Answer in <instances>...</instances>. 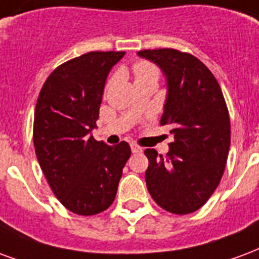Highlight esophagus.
<instances>
[{"label":"esophagus","mask_w":259,"mask_h":259,"mask_svg":"<svg viewBox=\"0 0 259 259\" xmlns=\"http://www.w3.org/2000/svg\"><path fill=\"white\" fill-rule=\"evenodd\" d=\"M131 150L132 153H142V148L141 146H138L135 143H131Z\"/></svg>","instance_id":"1"}]
</instances>
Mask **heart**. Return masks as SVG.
<instances>
[{"label": "heart", "instance_id": "1", "mask_svg": "<svg viewBox=\"0 0 259 259\" xmlns=\"http://www.w3.org/2000/svg\"><path fill=\"white\" fill-rule=\"evenodd\" d=\"M134 75H135V81L146 80V78H157L158 70L156 66L148 62H138L137 65H134Z\"/></svg>", "mask_w": 259, "mask_h": 259}]
</instances>
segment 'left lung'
<instances>
[{
	"label": "left lung",
	"mask_w": 259,
	"mask_h": 259,
	"mask_svg": "<svg viewBox=\"0 0 259 259\" xmlns=\"http://www.w3.org/2000/svg\"><path fill=\"white\" fill-rule=\"evenodd\" d=\"M138 55L163 71L167 96L160 124L169 125L174 142L167 157L146 149V186L153 200L172 214L204 205L220 185L230 148V121L222 91L197 58L177 50Z\"/></svg>",
	"instance_id": "obj_1"
}]
</instances>
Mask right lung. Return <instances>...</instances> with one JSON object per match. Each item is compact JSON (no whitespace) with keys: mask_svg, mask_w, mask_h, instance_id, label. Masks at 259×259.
<instances>
[{"mask_svg":"<svg viewBox=\"0 0 259 259\" xmlns=\"http://www.w3.org/2000/svg\"><path fill=\"white\" fill-rule=\"evenodd\" d=\"M125 52H88L51 73L34 111V148L55 196L71 212L95 215L110 207L127 142L109 146L92 137L107 75Z\"/></svg>","mask_w":259,"mask_h":259,"instance_id":"obj_1","label":"right lung"}]
</instances>
